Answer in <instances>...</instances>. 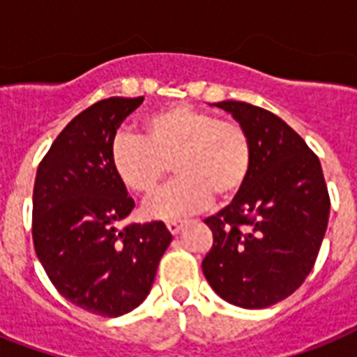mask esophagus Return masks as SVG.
<instances>
[{
	"label": "esophagus",
	"instance_id": "34e87169",
	"mask_svg": "<svg viewBox=\"0 0 357 357\" xmlns=\"http://www.w3.org/2000/svg\"><path fill=\"white\" fill-rule=\"evenodd\" d=\"M181 226H183V222H181V220H176V218H174V220H167V228L172 235L178 234L179 229H181Z\"/></svg>",
	"mask_w": 357,
	"mask_h": 357
}]
</instances>
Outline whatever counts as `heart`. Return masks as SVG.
Segmentation results:
<instances>
[{
    "instance_id": "1",
    "label": "heart",
    "mask_w": 357,
    "mask_h": 357,
    "mask_svg": "<svg viewBox=\"0 0 357 357\" xmlns=\"http://www.w3.org/2000/svg\"><path fill=\"white\" fill-rule=\"evenodd\" d=\"M116 178L131 192L151 196L167 178H178L144 206L148 217L170 218L200 211L213 200H229L252 172V140L235 120L176 103L148 114L140 135L120 131L109 146Z\"/></svg>"
}]
</instances>
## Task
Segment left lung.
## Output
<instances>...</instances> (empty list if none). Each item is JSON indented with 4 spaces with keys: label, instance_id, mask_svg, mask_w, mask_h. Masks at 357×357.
<instances>
[{
    "label": "left lung",
    "instance_id": "obj_1",
    "mask_svg": "<svg viewBox=\"0 0 357 357\" xmlns=\"http://www.w3.org/2000/svg\"><path fill=\"white\" fill-rule=\"evenodd\" d=\"M252 140V172L234 202L206 218L213 246L202 271L229 304L261 310L287 298L315 265L330 217L319 157L280 116L220 102Z\"/></svg>",
    "mask_w": 357,
    "mask_h": 357
}]
</instances>
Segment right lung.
<instances>
[{
  "mask_svg": "<svg viewBox=\"0 0 357 357\" xmlns=\"http://www.w3.org/2000/svg\"><path fill=\"white\" fill-rule=\"evenodd\" d=\"M144 98H107L53 140L33 189V244L47 278L77 307L120 317L148 296L172 235L161 220L128 224L135 202L109 146Z\"/></svg>",
  "mask_w": 357,
  "mask_h": 357,
  "instance_id": "add662e5",
  "label": "right lung"
}]
</instances>
